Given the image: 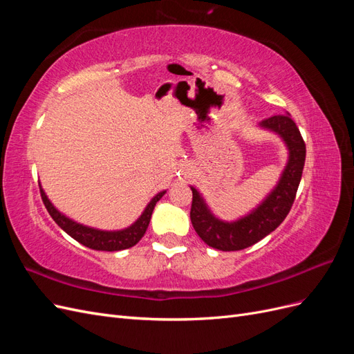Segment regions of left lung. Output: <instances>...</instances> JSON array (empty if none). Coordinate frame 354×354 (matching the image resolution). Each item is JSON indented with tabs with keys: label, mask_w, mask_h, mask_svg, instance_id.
<instances>
[{
	"label": "left lung",
	"mask_w": 354,
	"mask_h": 354,
	"mask_svg": "<svg viewBox=\"0 0 354 354\" xmlns=\"http://www.w3.org/2000/svg\"><path fill=\"white\" fill-rule=\"evenodd\" d=\"M263 130L279 136L288 151L282 174L267 196L248 214L226 221L211 211L201 192L190 186L192 208L190 220L199 238L208 246L220 251H239L257 243L272 233L291 209L306 160V145L289 113L276 115L259 124Z\"/></svg>",
	"instance_id": "obj_1"
}]
</instances>
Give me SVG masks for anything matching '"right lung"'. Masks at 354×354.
<instances>
[{
  "instance_id": "add662e5",
  "label": "right lung",
  "mask_w": 354,
  "mask_h": 354,
  "mask_svg": "<svg viewBox=\"0 0 354 354\" xmlns=\"http://www.w3.org/2000/svg\"><path fill=\"white\" fill-rule=\"evenodd\" d=\"M39 190H41L42 202H44V205L51 218L57 223V226H60V229L65 230L75 241H78L80 243L88 246V248L95 251H121V250H127L134 246L146 233L156 202L167 194V190L158 192V194L151 199V202H149L146 208L143 209L142 216L138 217L131 226L121 230H102V229L85 226V224L77 223L75 220L69 218L68 216H65V214L60 212L55 205H53V202L48 199L41 185H39Z\"/></svg>"
}]
</instances>
